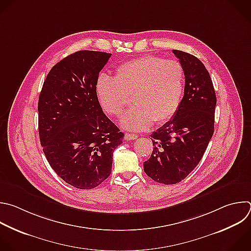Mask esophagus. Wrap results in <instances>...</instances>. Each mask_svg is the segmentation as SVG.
<instances>
[{
    "label": "esophagus",
    "mask_w": 251,
    "mask_h": 251,
    "mask_svg": "<svg viewBox=\"0 0 251 251\" xmlns=\"http://www.w3.org/2000/svg\"><path fill=\"white\" fill-rule=\"evenodd\" d=\"M137 138H138V136H137V135H135V134H130V133H126V134H125V136H124V139H125L126 141L136 140Z\"/></svg>",
    "instance_id": "obj_1"
}]
</instances>
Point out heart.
I'll return each mask as SVG.
<instances>
[{
	"label": "heart",
	"mask_w": 251,
	"mask_h": 251,
	"mask_svg": "<svg viewBox=\"0 0 251 251\" xmlns=\"http://www.w3.org/2000/svg\"><path fill=\"white\" fill-rule=\"evenodd\" d=\"M184 90V71L180 63L147 55L120 65L115 76L100 75L96 94L102 109L120 116L133 97L136 105L121 118L130 131H143L153 121L163 124L179 109Z\"/></svg>",
	"instance_id": "b5f03b06"
}]
</instances>
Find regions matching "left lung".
Masks as SVG:
<instances>
[{
	"mask_svg": "<svg viewBox=\"0 0 251 251\" xmlns=\"http://www.w3.org/2000/svg\"><path fill=\"white\" fill-rule=\"evenodd\" d=\"M183 67L184 96L178 111L151 137L153 150L144 162V172L152 180L176 184L200 162L214 134L217 98L209 72L195 56L173 50Z\"/></svg>",
	"mask_w": 251,
	"mask_h": 251,
	"instance_id": "obj_1",
	"label": "left lung"
}]
</instances>
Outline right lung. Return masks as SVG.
<instances>
[{
	"label": "right lung",
	"instance_id": "obj_1",
	"mask_svg": "<svg viewBox=\"0 0 251 251\" xmlns=\"http://www.w3.org/2000/svg\"><path fill=\"white\" fill-rule=\"evenodd\" d=\"M110 53L81 50L48 73L38 100V132L53 171L77 189H93L111 174L124 134L103 113L96 94Z\"/></svg>",
	"mask_w": 251,
	"mask_h": 251
}]
</instances>
